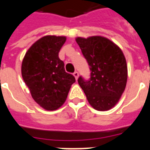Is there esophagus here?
Here are the masks:
<instances>
[{"mask_svg":"<svg viewBox=\"0 0 150 150\" xmlns=\"http://www.w3.org/2000/svg\"><path fill=\"white\" fill-rule=\"evenodd\" d=\"M73 75L75 76V79L77 80L78 78H79V72H78V71H75V72L73 73Z\"/></svg>","mask_w":150,"mask_h":150,"instance_id":"obj_1","label":"esophagus"}]
</instances>
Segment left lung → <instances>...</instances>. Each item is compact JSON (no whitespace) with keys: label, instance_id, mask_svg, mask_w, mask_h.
I'll return each mask as SVG.
<instances>
[{"label":"left lung","instance_id":"left-lung-1","mask_svg":"<svg viewBox=\"0 0 150 150\" xmlns=\"http://www.w3.org/2000/svg\"><path fill=\"white\" fill-rule=\"evenodd\" d=\"M76 42L89 64L90 78L78 82L89 104L97 110L111 109L123 93L128 78L125 57L120 48L102 36L78 37Z\"/></svg>","mask_w":150,"mask_h":150}]
</instances>
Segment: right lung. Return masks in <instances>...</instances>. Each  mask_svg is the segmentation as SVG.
I'll return each mask as SVG.
<instances>
[{
  "label": "right lung",
  "instance_id": "right-lung-1",
  "mask_svg": "<svg viewBox=\"0 0 150 150\" xmlns=\"http://www.w3.org/2000/svg\"><path fill=\"white\" fill-rule=\"evenodd\" d=\"M65 41L64 36H44L33 44L22 61V78L32 97L47 110H54L63 104L71 86L75 82L58 57Z\"/></svg>",
  "mask_w": 150,
  "mask_h": 150
}]
</instances>
